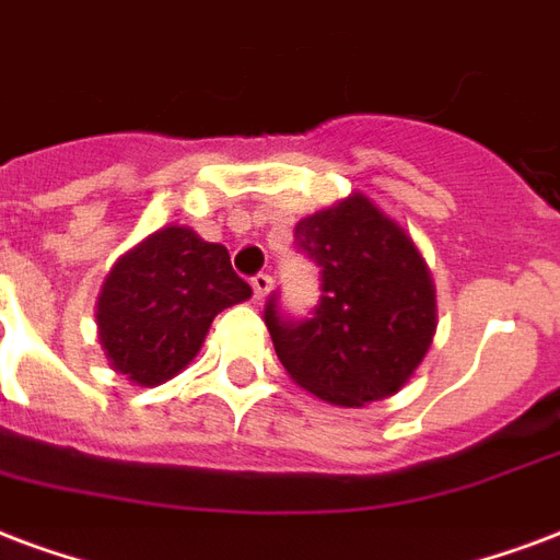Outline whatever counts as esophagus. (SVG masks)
I'll list each match as a JSON object with an SVG mask.
<instances>
[{"label":"esophagus","mask_w":560,"mask_h":560,"mask_svg":"<svg viewBox=\"0 0 560 560\" xmlns=\"http://www.w3.org/2000/svg\"><path fill=\"white\" fill-rule=\"evenodd\" d=\"M269 291H272V279H269L267 272H258V276L252 279V293H255V300L260 302Z\"/></svg>","instance_id":"obj_1"}]
</instances>
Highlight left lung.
Masks as SVG:
<instances>
[{
	"label": "left lung",
	"instance_id": "left-lung-1",
	"mask_svg": "<svg viewBox=\"0 0 560 560\" xmlns=\"http://www.w3.org/2000/svg\"><path fill=\"white\" fill-rule=\"evenodd\" d=\"M293 237L320 267L323 293L300 323L267 302L264 320L288 376L332 407L397 395L436 335L428 260L364 192L300 219Z\"/></svg>",
	"mask_w": 560,
	"mask_h": 560
}]
</instances>
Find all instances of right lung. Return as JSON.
<instances>
[{"mask_svg":"<svg viewBox=\"0 0 560 560\" xmlns=\"http://www.w3.org/2000/svg\"><path fill=\"white\" fill-rule=\"evenodd\" d=\"M252 288L231 269L222 243L165 225L115 260L97 296V338L115 374L153 388L184 371L222 308Z\"/></svg>","mask_w":560,"mask_h":560,"instance_id":"1","label":"right lung"}]
</instances>
